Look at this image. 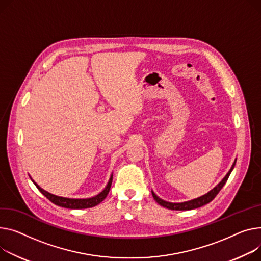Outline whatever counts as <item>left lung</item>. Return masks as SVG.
<instances>
[{"mask_svg":"<svg viewBox=\"0 0 261 261\" xmlns=\"http://www.w3.org/2000/svg\"><path fill=\"white\" fill-rule=\"evenodd\" d=\"M235 163H236V162H234L232 168H231L230 171L228 172V174L223 177V179H222L214 189H212V190L210 191V192H207L206 194H204V195H202V196H200V197H198V198H195V199H192V200H189V201H185V202L173 203V202H169V201H165V200L161 199V198H160L158 195H156V194L153 192V191H152L153 198L155 199V201L158 202L159 204H161V205H163V206H165V207H167V209H170V210L187 211V210L197 209V207L202 206V205H204V204H206V203H209L210 201H212V200L215 198V196L219 193V191L222 189V187L224 186V184L227 182V180H228V178H229V176H230V174H231L232 170H233L234 167H235Z\"/></svg>","mask_w":261,"mask_h":261,"instance_id":"8db88e82","label":"left lung"}]
</instances>
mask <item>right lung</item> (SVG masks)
I'll use <instances>...</instances> for the list:
<instances>
[{"instance_id": "1", "label": "right lung", "mask_w": 261, "mask_h": 261, "mask_svg": "<svg viewBox=\"0 0 261 261\" xmlns=\"http://www.w3.org/2000/svg\"><path fill=\"white\" fill-rule=\"evenodd\" d=\"M112 176L113 175H111L106 188L103 189L99 194H97V195H95L91 198H83V199L67 198V197H61V196L54 195V194L47 192V191L43 190L37 182H34V180H32V178H31V180L33 181L34 185H36V187L40 190V192L43 195H45L51 202H54L55 204L63 206V207H67V209H87V207L95 206L96 204L100 203L103 199L107 197L109 191H110V188H111V184H112Z\"/></svg>"}]
</instances>
